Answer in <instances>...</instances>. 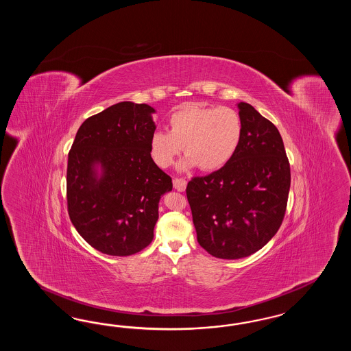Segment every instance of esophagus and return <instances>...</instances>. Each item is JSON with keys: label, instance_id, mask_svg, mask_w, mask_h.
Returning a JSON list of instances; mask_svg holds the SVG:
<instances>
[{"label": "esophagus", "instance_id": "1", "mask_svg": "<svg viewBox=\"0 0 351 351\" xmlns=\"http://www.w3.org/2000/svg\"><path fill=\"white\" fill-rule=\"evenodd\" d=\"M172 182H173V188H175L176 191H185V188H186V181L184 180V179H179V178H175Z\"/></svg>", "mask_w": 351, "mask_h": 351}]
</instances>
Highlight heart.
<instances>
[{
  "instance_id": "obj_1",
  "label": "heart",
  "mask_w": 351,
  "mask_h": 351,
  "mask_svg": "<svg viewBox=\"0 0 351 351\" xmlns=\"http://www.w3.org/2000/svg\"><path fill=\"white\" fill-rule=\"evenodd\" d=\"M242 138V119L228 106H189L169 118V132L154 131L149 153L160 169L171 167L182 148L181 170L221 169L233 157Z\"/></svg>"
}]
</instances>
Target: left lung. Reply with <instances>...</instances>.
Listing matches in <instances>:
<instances>
[{
  "mask_svg": "<svg viewBox=\"0 0 351 351\" xmlns=\"http://www.w3.org/2000/svg\"><path fill=\"white\" fill-rule=\"evenodd\" d=\"M242 138L220 170L188 182L198 243L210 255L237 260L261 250L283 221L291 170L278 128L238 103Z\"/></svg>",
  "mask_w": 351,
  "mask_h": 351,
  "instance_id": "1",
  "label": "left lung"
}]
</instances>
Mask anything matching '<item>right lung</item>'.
Here are the masks:
<instances>
[{"label": "right lung", "mask_w": 351, "mask_h": 351, "mask_svg": "<svg viewBox=\"0 0 351 351\" xmlns=\"http://www.w3.org/2000/svg\"><path fill=\"white\" fill-rule=\"evenodd\" d=\"M148 104L121 101L87 118L68 154L71 221L95 250L130 256L150 245L160 197L172 180L153 162L156 131Z\"/></svg>", "instance_id": "right-lung-1"}]
</instances>
